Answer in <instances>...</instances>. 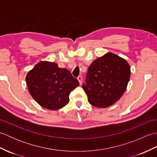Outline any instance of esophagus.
<instances>
[{"label":"esophagus","mask_w":157,"mask_h":157,"mask_svg":"<svg viewBox=\"0 0 157 157\" xmlns=\"http://www.w3.org/2000/svg\"><path fill=\"white\" fill-rule=\"evenodd\" d=\"M78 81H79V84H82V77L81 76V75H79L78 77Z\"/></svg>","instance_id":"obj_1"}]
</instances>
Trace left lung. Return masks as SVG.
<instances>
[{
    "instance_id": "obj_1",
    "label": "left lung",
    "mask_w": 157,
    "mask_h": 157,
    "mask_svg": "<svg viewBox=\"0 0 157 157\" xmlns=\"http://www.w3.org/2000/svg\"><path fill=\"white\" fill-rule=\"evenodd\" d=\"M130 78V67L125 59L113 53H106L93 61L82 85L88 101L98 108L116 102L125 91Z\"/></svg>"
}]
</instances>
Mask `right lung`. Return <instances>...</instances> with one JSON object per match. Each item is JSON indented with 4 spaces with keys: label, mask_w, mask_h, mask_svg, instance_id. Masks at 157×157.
I'll use <instances>...</instances> for the list:
<instances>
[{
    "label": "right lung",
    "mask_w": 157,
    "mask_h": 157,
    "mask_svg": "<svg viewBox=\"0 0 157 157\" xmlns=\"http://www.w3.org/2000/svg\"><path fill=\"white\" fill-rule=\"evenodd\" d=\"M25 80L33 98L49 110L65 106L69 102L70 92L79 85L69 70L47 61L38 63L28 72Z\"/></svg>",
    "instance_id": "1"
}]
</instances>
